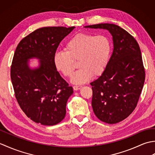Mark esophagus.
<instances>
[{"label": "esophagus", "instance_id": "34e87169", "mask_svg": "<svg viewBox=\"0 0 155 155\" xmlns=\"http://www.w3.org/2000/svg\"><path fill=\"white\" fill-rule=\"evenodd\" d=\"M81 88V86H74L73 87V89L74 91H77L78 89H80Z\"/></svg>", "mask_w": 155, "mask_h": 155}]
</instances>
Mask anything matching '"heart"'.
Instances as JSON below:
<instances>
[{
	"label": "heart",
	"mask_w": 155,
	"mask_h": 155,
	"mask_svg": "<svg viewBox=\"0 0 155 155\" xmlns=\"http://www.w3.org/2000/svg\"><path fill=\"white\" fill-rule=\"evenodd\" d=\"M112 45L106 35L78 33L67 42L64 52H57L54 64L57 71L65 77H72L78 61L79 70L72 78V83L81 84L91 79L93 75L101 74L109 61Z\"/></svg>",
	"instance_id": "b5f03b06"
}]
</instances>
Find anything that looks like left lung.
Instances as JSON below:
<instances>
[{
  "label": "left lung",
  "instance_id": "left-lung-1",
  "mask_svg": "<svg viewBox=\"0 0 155 155\" xmlns=\"http://www.w3.org/2000/svg\"><path fill=\"white\" fill-rule=\"evenodd\" d=\"M84 27L107 29L113 36L114 48L107 66L90 84L94 114L108 124L119 123L133 113L143 90L145 71L139 45L116 25L101 23Z\"/></svg>",
  "mask_w": 155,
  "mask_h": 155
}]
</instances>
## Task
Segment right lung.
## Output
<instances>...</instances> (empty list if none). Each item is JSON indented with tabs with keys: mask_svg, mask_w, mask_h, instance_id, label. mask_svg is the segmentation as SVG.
Listing matches in <instances>:
<instances>
[{
	"mask_svg": "<svg viewBox=\"0 0 155 155\" xmlns=\"http://www.w3.org/2000/svg\"><path fill=\"white\" fill-rule=\"evenodd\" d=\"M74 27L38 28L22 38L16 47L11 78L20 107L32 120L55 125L63 120L72 87L62 78L54 64V56L61 41ZM39 60L37 68L29 67V59Z\"/></svg>",
	"mask_w": 155,
	"mask_h": 155,
	"instance_id": "add662e5",
	"label": "right lung"
}]
</instances>
